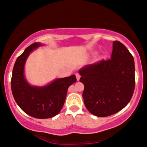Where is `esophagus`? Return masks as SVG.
Segmentation results:
<instances>
[{"mask_svg":"<svg viewBox=\"0 0 147 147\" xmlns=\"http://www.w3.org/2000/svg\"><path fill=\"white\" fill-rule=\"evenodd\" d=\"M76 78H77V80L78 81H79L80 80V75L79 73H77L76 75Z\"/></svg>","mask_w":147,"mask_h":147,"instance_id":"esophagus-1","label":"esophagus"}]
</instances>
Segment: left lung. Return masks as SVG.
Segmentation results:
<instances>
[{
	"label": "left lung",
	"mask_w": 147,
	"mask_h": 147,
	"mask_svg": "<svg viewBox=\"0 0 147 147\" xmlns=\"http://www.w3.org/2000/svg\"><path fill=\"white\" fill-rule=\"evenodd\" d=\"M134 60L119 41L113 43L111 58L86 65L80 69L84 84L82 98L90 113L106 117L123 109L135 88Z\"/></svg>",
	"instance_id": "left-lung-1"
}]
</instances>
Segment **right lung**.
<instances>
[{
	"mask_svg": "<svg viewBox=\"0 0 147 147\" xmlns=\"http://www.w3.org/2000/svg\"><path fill=\"white\" fill-rule=\"evenodd\" d=\"M39 46L42 44H32L17 58L13 69L11 85L13 96L23 111L31 117L43 119L54 117L60 112L68 88L77 79L72 75L55 80L46 86H31L24 78V65L29 54Z\"/></svg>",
	"mask_w": 147,
	"mask_h": 147,
	"instance_id": "1",
	"label": "right lung"
}]
</instances>
